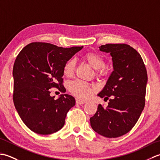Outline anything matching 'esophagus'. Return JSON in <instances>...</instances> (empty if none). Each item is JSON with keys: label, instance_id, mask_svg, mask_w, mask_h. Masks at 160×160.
<instances>
[{"label": "esophagus", "instance_id": "obj_1", "mask_svg": "<svg viewBox=\"0 0 160 160\" xmlns=\"http://www.w3.org/2000/svg\"><path fill=\"white\" fill-rule=\"evenodd\" d=\"M86 102L85 100H80V99H76V104H82Z\"/></svg>", "mask_w": 160, "mask_h": 160}]
</instances>
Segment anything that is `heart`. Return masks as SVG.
<instances>
[{
	"label": "heart",
	"instance_id": "1",
	"mask_svg": "<svg viewBox=\"0 0 160 160\" xmlns=\"http://www.w3.org/2000/svg\"><path fill=\"white\" fill-rule=\"evenodd\" d=\"M83 58L94 69L97 70L96 73L98 76L103 77L107 76L108 71L104 67L105 60L100 54L94 52L87 53L84 56ZM75 69H76V61L73 59H70L64 64L63 71L67 77H71L74 74ZM69 89L70 92L73 96L82 99H87L89 98L94 90V88L89 84L80 80H76L71 82Z\"/></svg>",
	"mask_w": 160,
	"mask_h": 160
}]
</instances>
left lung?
Returning <instances> with one entry per match:
<instances>
[{"instance_id": "left-lung-1", "label": "left lung", "mask_w": 160, "mask_h": 160, "mask_svg": "<svg viewBox=\"0 0 160 160\" xmlns=\"http://www.w3.org/2000/svg\"><path fill=\"white\" fill-rule=\"evenodd\" d=\"M99 48L110 53L113 71L98 96L111 98L106 108L98 105L91 126L104 137L118 138L131 130L144 109L147 71L140 54L130 45L107 44Z\"/></svg>"}]
</instances>
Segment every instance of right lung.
<instances>
[{
	"label": "right lung",
	"mask_w": 160,
	"mask_h": 160,
	"mask_svg": "<svg viewBox=\"0 0 160 160\" xmlns=\"http://www.w3.org/2000/svg\"><path fill=\"white\" fill-rule=\"evenodd\" d=\"M82 47L63 48L35 42L17 56L13 68V103L22 122L36 133L52 134L63 127L67 112L76 100L68 94L54 100L49 89L65 92L64 65Z\"/></svg>",
	"instance_id": "add662e5"
}]
</instances>
